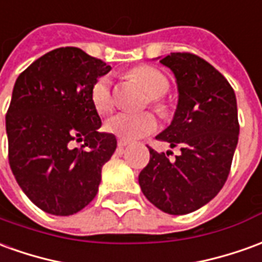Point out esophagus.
I'll use <instances>...</instances> for the list:
<instances>
[{
	"mask_svg": "<svg viewBox=\"0 0 262 262\" xmlns=\"http://www.w3.org/2000/svg\"><path fill=\"white\" fill-rule=\"evenodd\" d=\"M127 145H129V142H128V141L118 140V148H125Z\"/></svg>",
	"mask_w": 262,
	"mask_h": 262,
	"instance_id": "esophagus-1",
	"label": "esophagus"
}]
</instances>
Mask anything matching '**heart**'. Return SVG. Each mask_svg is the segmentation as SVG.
<instances>
[{"label":"heart","instance_id":"heart-1","mask_svg":"<svg viewBox=\"0 0 262 262\" xmlns=\"http://www.w3.org/2000/svg\"><path fill=\"white\" fill-rule=\"evenodd\" d=\"M128 79L138 83L148 94L149 104L161 114L166 113V104L162 101L169 90V81L161 72L151 66H137L128 70ZM92 104L98 113H108L113 108V93L110 80L107 77H100L94 81L90 90ZM158 127L157 118L149 113L142 114H127L118 113L105 121V131L116 135L120 140L135 141L155 133Z\"/></svg>","mask_w":262,"mask_h":262}]
</instances>
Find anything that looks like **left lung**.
<instances>
[{
    "label": "left lung",
    "instance_id": "obj_1",
    "mask_svg": "<svg viewBox=\"0 0 262 262\" xmlns=\"http://www.w3.org/2000/svg\"><path fill=\"white\" fill-rule=\"evenodd\" d=\"M159 63L169 68L178 84V105L170 125L157 140L179 146L149 149V162L138 176L141 190L168 214H187L209 203L227 181L238 142L237 100L233 87L205 59L187 52L170 53Z\"/></svg>",
    "mask_w": 262,
    "mask_h": 262
}]
</instances>
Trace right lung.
<instances>
[{
	"instance_id": "obj_1",
	"label": "right lung",
	"mask_w": 262,
	"mask_h": 262,
	"mask_svg": "<svg viewBox=\"0 0 262 262\" xmlns=\"http://www.w3.org/2000/svg\"><path fill=\"white\" fill-rule=\"evenodd\" d=\"M110 70L68 46L48 52L16 79L5 117L9 166L24 193L49 214L86 207L116 151V137L98 133L101 120L90 98L94 81Z\"/></svg>"
}]
</instances>
